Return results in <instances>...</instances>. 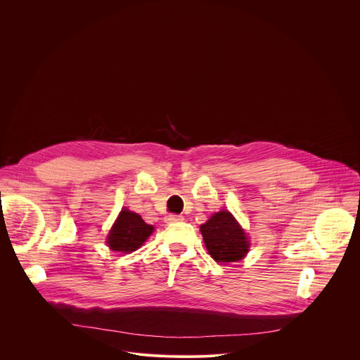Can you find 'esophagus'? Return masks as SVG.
Returning a JSON list of instances; mask_svg holds the SVG:
<instances>
[{"label":"esophagus","mask_w":360,"mask_h":360,"mask_svg":"<svg viewBox=\"0 0 360 360\" xmlns=\"http://www.w3.org/2000/svg\"><path fill=\"white\" fill-rule=\"evenodd\" d=\"M184 221V217L182 215H175V214H169L165 217V222L167 224H176V222H181Z\"/></svg>","instance_id":"obj_1"}]
</instances>
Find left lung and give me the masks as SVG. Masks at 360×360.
<instances>
[{
	"mask_svg": "<svg viewBox=\"0 0 360 360\" xmlns=\"http://www.w3.org/2000/svg\"><path fill=\"white\" fill-rule=\"evenodd\" d=\"M205 246L219 264H232L243 259L249 250V238L229 211L214 214L200 225Z\"/></svg>",
	"mask_w": 360,
	"mask_h": 360,
	"instance_id": "8db88e82",
	"label": "left lung"
}]
</instances>
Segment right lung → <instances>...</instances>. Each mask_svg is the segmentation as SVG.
<instances>
[{
  "mask_svg": "<svg viewBox=\"0 0 360 360\" xmlns=\"http://www.w3.org/2000/svg\"><path fill=\"white\" fill-rule=\"evenodd\" d=\"M152 232V225L145 224L138 214L124 208L108 233L107 243L114 252L131 253L142 246Z\"/></svg>",
  "mask_w": 360,
  "mask_h": 360,
  "instance_id": "add662e5",
  "label": "right lung"
}]
</instances>
